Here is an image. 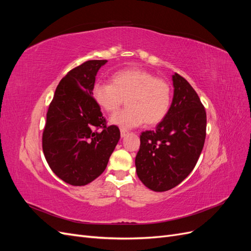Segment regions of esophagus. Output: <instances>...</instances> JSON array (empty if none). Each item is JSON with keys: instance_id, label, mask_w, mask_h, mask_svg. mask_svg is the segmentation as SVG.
Returning a JSON list of instances; mask_svg holds the SVG:
<instances>
[{"instance_id": "obj_1", "label": "esophagus", "mask_w": 251, "mask_h": 251, "mask_svg": "<svg viewBox=\"0 0 251 251\" xmlns=\"http://www.w3.org/2000/svg\"><path fill=\"white\" fill-rule=\"evenodd\" d=\"M128 132L126 130H125V128H120V136L121 137H125V136L127 134Z\"/></svg>"}]
</instances>
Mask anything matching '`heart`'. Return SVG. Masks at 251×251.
Here are the masks:
<instances>
[{
    "mask_svg": "<svg viewBox=\"0 0 251 251\" xmlns=\"http://www.w3.org/2000/svg\"><path fill=\"white\" fill-rule=\"evenodd\" d=\"M92 95L98 107L110 114L116 113L127 100L128 109L110 119L121 128L161 123L168 115L172 100L169 82L139 68L114 73L112 82L95 83Z\"/></svg>",
    "mask_w": 251,
    "mask_h": 251,
    "instance_id": "obj_1",
    "label": "heart"
}]
</instances>
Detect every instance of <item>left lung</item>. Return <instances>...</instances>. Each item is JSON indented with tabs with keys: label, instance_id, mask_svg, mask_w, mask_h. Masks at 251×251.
<instances>
[{
	"label": "left lung",
	"instance_id": "left-lung-1",
	"mask_svg": "<svg viewBox=\"0 0 251 251\" xmlns=\"http://www.w3.org/2000/svg\"><path fill=\"white\" fill-rule=\"evenodd\" d=\"M173 83L168 115L156 130L141 133L135 159L138 178L154 192L169 191L191 174L206 137V112L198 94L178 73Z\"/></svg>",
	"mask_w": 251,
	"mask_h": 251
}]
</instances>
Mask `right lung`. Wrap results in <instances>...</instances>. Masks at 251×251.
I'll list each match as a JSON object with an SVG mask.
<instances>
[{"label":"right lung","instance_id":"1","mask_svg":"<svg viewBox=\"0 0 251 251\" xmlns=\"http://www.w3.org/2000/svg\"><path fill=\"white\" fill-rule=\"evenodd\" d=\"M108 60H87L59 81L49 104L42 146L56 176L74 186L86 185L107 168L120 138L116 126H108L92 90L95 76Z\"/></svg>","mask_w":251,"mask_h":251}]
</instances>
